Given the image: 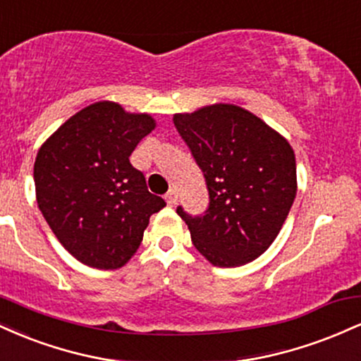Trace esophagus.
Here are the masks:
<instances>
[{
  "label": "esophagus",
  "mask_w": 361,
  "mask_h": 361,
  "mask_svg": "<svg viewBox=\"0 0 361 361\" xmlns=\"http://www.w3.org/2000/svg\"><path fill=\"white\" fill-rule=\"evenodd\" d=\"M164 198H166V204H168L169 207H175L176 202H178V192H176L175 188H171V190H169V192L166 193V197H164Z\"/></svg>",
  "instance_id": "esophagus-1"
}]
</instances>
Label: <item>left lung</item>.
Instances as JSON below:
<instances>
[{
  "label": "left lung",
  "mask_w": 361,
  "mask_h": 361,
  "mask_svg": "<svg viewBox=\"0 0 361 361\" xmlns=\"http://www.w3.org/2000/svg\"><path fill=\"white\" fill-rule=\"evenodd\" d=\"M176 130L204 171L210 204L200 217L178 207L193 246L214 267L234 268L263 255L297 193L293 149L251 111L215 103L175 114Z\"/></svg>",
  "instance_id": "1"
}]
</instances>
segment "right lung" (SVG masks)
<instances>
[{
  "label": "right lung",
  "instance_id": "1",
  "mask_svg": "<svg viewBox=\"0 0 361 361\" xmlns=\"http://www.w3.org/2000/svg\"><path fill=\"white\" fill-rule=\"evenodd\" d=\"M154 127L149 114L97 102L66 120L37 152V204L59 243L82 264L122 268L139 250L149 217L166 207L128 161Z\"/></svg>",
  "mask_w": 361,
  "mask_h": 361
}]
</instances>
